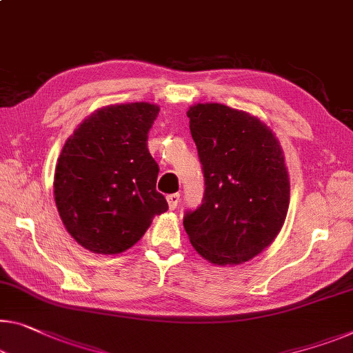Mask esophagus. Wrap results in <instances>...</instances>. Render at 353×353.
Instances as JSON below:
<instances>
[{"instance_id":"obj_1","label":"esophagus","mask_w":353,"mask_h":353,"mask_svg":"<svg viewBox=\"0 0 353 353\" xmlns=\"http://www.w3.org/2000/svg\"><path fill=\"white\" fill-rule=\"evenodd\" d=\"M167 203H169L170 210H175L178 207V203H180V194L167 195Z\"/></svg>"}]
</instances>
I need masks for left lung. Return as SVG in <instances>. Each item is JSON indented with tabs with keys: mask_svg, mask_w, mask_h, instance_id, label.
<instances>
[{
	"mask_svg": "<svg viewBox=\"0 0 353 353\" xmlns=\"http://www.w3.org/2000/svg\"><path fill=\"white\" fill-rule=\"evenodd\" d=\"M205 178L203 202L183 225L200 256L240 265L278 236L290 200L279 140L260 118L216 102L188 110Z\"/></svg>",
	"mask_w": 353,
	"mask_h": 353,
	"instance_id": "1",
	"label": "left lung"
}]
</instances>
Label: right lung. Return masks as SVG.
<instances>
[{"instance_id":"1","label":"right lung","mask_w":353,"mask_h":353,"mask_svg":"<svg viewBox=\"0 0 353 353\" xmlns=\"http://www.w3.org/2000/svg\"><path fill=\"white\" fill-rule=\"evenodd\" d=\"M159 113L150 102L97 108L64 143L53 194L70 236L94 254H120L169 210L146 140Z\"/></svg>"}]
</instances>
